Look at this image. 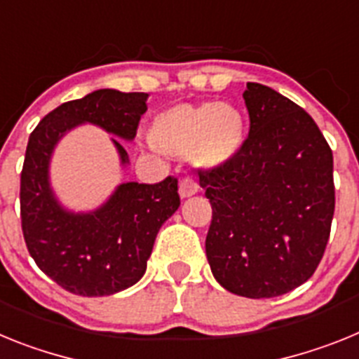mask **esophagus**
<instances>
[{
  "label": "esophagus",
  "instance_id": "obj_1",
  "mask_svg": "<svg viewBox=\"0 0 359 359\" xmlns=\"http://www.w3.org/2000/svg\"><path fill=\"white\" fill-rule=\"evenodd\" d=\"M198 190V183H196L192 177H183L182 182H180V196H182V198H190V196H194Z\"/></svg>",
  "mask_w": 359,
  "mask_h": 359
}]
</instances>
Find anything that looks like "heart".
Here are the masks:
<instances>
[{"mask_svg":"<svg viewBox=\"0 0 359 359\" xmlns=\"http://www.w3.org/2000/svg\"><path fill=\"white\" fill-rule=\"evenodd\" d=\"M149 136L154 147L170 156L194 152L198 163L212 167L239 152L244 122L239 111L224 104H180L154 116Z\"/></svg>","mask_w":359,"mask_h":359,"instance_id":"heart-1","label":"heart"}]
</instances>
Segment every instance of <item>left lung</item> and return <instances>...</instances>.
Instances as JSON below:
<instances>
[{"instance_id":"obj_1","label":"left lung","mask_w":359,"mask_h":359,"mask_svg":"<svg viewBox=\"0 0 359 359\" xmlns=\"http://www.w3.org/2000/svg\"><path fill=\"white\" fill-rule=\"evenodd\" d=\"M250 131L236 156L201 170L210 199L207 259L239 297L294 290L322 261L334 214L332 151L315 120L268 86L243 93Z\"/></svg>"}]
</instances>
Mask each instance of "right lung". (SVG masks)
Listing matches in <instances>:
<instances>
[{
    "label": "right lung",
    "instance_id": "1",
    "mask_svg": "<svg viewBox=\"0 0 359 359\" xmlns=\"http://www.w3.org/2000/svg\"><path fill=\"white\" fill-rule=\"evenodd\" d=\"M145 100L147 93L93 91L50 111L28 138L19 189L25 243L41 271L73 294L106 297L144 277L158 230L180 207L177 180L123 183L98 210L72 214L52 194L50 156L61 136L84 122L133 140ZM113 144L129 163L123 145Z\"/></svg>",
    "mask_w": 359,
    "mask_h": 359
}]
</instances>
